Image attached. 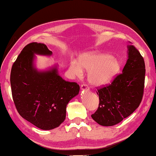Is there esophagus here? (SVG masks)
I'll return each mask as SVG.
<instances>
[{
  "mask_svg": "<svg viewBox=\"0 0 156 156\" xmlns=\"http://www.w3.org/2000/svg\"><path fill=\"white\" fill-rule=\"evenodd\" d=\"M81 87L82 90H87V91L90 90V88H89V87H88L87 84H83Z\"/></svg>",
  "mask_w": 156,
  "mask_h": 156,
  "instance_id": "esophagus-1",
  "label": "esophagus"
}]
</instances>
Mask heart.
Returning a JSON list of instances; mask_svg holds the SVG:
<instances>
[{
	"instance_id": "heart-1",
	"label": "heart",
	"mask_w": 156,
	"mask_h": 156,
	"mask_svg": "<svg viewBox=\"0 0 156 156\" xmlns=\"http://www.w3.org/2000/svg\"><path fill=\"white\" fill-rule=\"evenodd\" d=\"M121 67L120 62L106 54H86L80 57L79 62L71 61L70 70L77 77L83 75V70L90 71L88 79L94 86L99 87L109 83L118 73Z\"/></svg>"
}]
</instances>
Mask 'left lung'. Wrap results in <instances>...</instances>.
Masks as SVG:
<instances>
[{
    "label": "left lung",
    "instance_id": "1",
    "mask_svg": "<svg viewBox=\"0 0 156 156\" xmlns=\"http://www.w3.org/2000/svg\"><path fill=\"white\" fill-rule=\"evenodd\" d=\"M128 58L122 73L111 83L97 90L98 109L92 117L103 126L121 122L139 107L145 85V65L143 58L134 45L128 46Z\"/></svg>",
    "mask_w": 156,
    "mask_h": 156
}]
</instances>
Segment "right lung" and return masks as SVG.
<instances>
[{
    "mask_svg": "<svg viewBox=\"0 0 156 156\" xmlns=\"http://www.w3.org/2000/svg\"><path fill=\"white\" fill-rule=\"evenodd\" d=\"M34 54L51 55L45 44L33 42L25 46L12 66L10 81L17 112L42 130L57 128L66 118L69 102L79 92L75 82L58 75L57 67L39 71L34 66Z\"/></svg>",
    "mask_w": 156,
    "mask_h": 156,
    "instance_id": "right-lung-1",
    "label": "right lung"
}]
</instances>
